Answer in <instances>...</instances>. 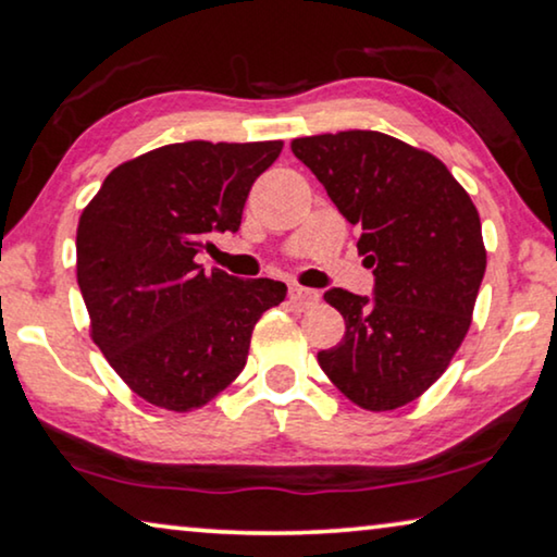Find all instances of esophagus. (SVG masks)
<instances>
[{"mask_svg": "<svg viewBox=\"0 0 557 557\" xmlns=\"http://www.w3.org/2000/svg\"><path fill=\"white\" fill-rule=\"evenodd\" d=\"M288 299H292V304H296V307H309V304L319 301V292L294 284L292 288H288Z\"/></svg>", "mask_w": 557, "mask_h": 557, "instance_id": "esophagus-1", "label": "esophagus"}]
</instances>
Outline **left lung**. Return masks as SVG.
I'll return each mask as SVG.
<instances>
[{
    "label": "left lung",
    "instance_id": "1",
    "mask_svg": "<svg viewBox=\"0 0 557 557\" xmlns=\"http://www.w3.org/2000/svg\"><path fill=\"white\" fill-rule=\"evenodd\" d=\"M357 233L372 296L330 288L345 337L317 355L326 377L364 410L423 395L467 337L486 269L479 212L446 164L380 132L292 141Z\"/></svg>",
    "mask_w": 557,
    "mask_h": 557
}]
</instances>
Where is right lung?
Returning a JSON list of instances; mask_svg holds the SVG:
<instances>
[{"label": "right lung", "instance_id": "add662e5", "mask_svg": "<svg viewBox=\"0 0 557 557\" xmlns=\"http://www.w3.org/2000/svg\"><path fill=\"white\" fill-rule=\"evenodd\" d=\"M281 141L166 144L116 166L83 210L75 253L90 337L151 406L200 408L246 368L250 334L286 284L197 263L240 227Z\"/></svg>", "mask_w": 557, "mask_h": 557}]
</instances>
